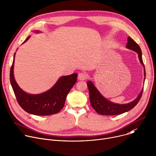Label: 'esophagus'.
<instances>
[{"mask_svg": "<svg viewBox=\"0 0 156 156\" xmlns=\"http://www.w3.org/2000/svg\"><path fill=\"white\" fill-rule=\"evenodd\" d=\"M78 78L79 80H81V81L86 80L87 79V75L85 73H80L78 74Z\"/></svg>", "mask_w": 156, "mask_h": 156, "instance_id": "esophagus-1", "label": "esophagus"}]
</instances>
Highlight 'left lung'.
Here are the masks:
<instances>
[{
	"instance_id": "1",
	"label": "left lung",
	"mask_w": 156,
	"mask_h": 156,
	"mask_svg": "<svg viewBox=\"0 0 156 156\" xmlns=\"http://www.w3.org/2000/svg\"><path fill=\"white\" fill-rule=\"evenodd\" d=\"M126 48L135 51L137 53L140 62L143 65L144 67V75L145 80L146 70L142 58V51H141L140 47L134 40H133L130 37H129L127 38V44L126 45ZM87 85L90 93V100L91 105L98 114L101 115H118L132 109L134 106H136V105L139 101L143 92V89L137 97V98H136L133 101L127 104L121 105L112 103L110 101L106 100L98 91V90L96 88L93 83L91 81L87 82Z\"/></svg>"
}]
</instances>
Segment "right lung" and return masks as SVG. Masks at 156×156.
I'll return each mask as SVG.
<instances>
[{
  "label": "right lung",
  "mask_w": 156,
  "mask_h": 156,
  "mask_svg": "<svg viewBox=\"0 0 156 156\" xmlns=\"http://www.w3.org/2000/svg\"><path fill=\"white\" fill-rule=\"evenodd\" d=\"M38 33L39 31H36ZM30 38L28 37L25 42ZM13 60L10 68V81L17 102L21 108L30 114L48 116L59 112L63 108L66 96L77 80V73L63 76L48 91L38 94H30L23 91L16 83L13 76Z\"/></svg>",
  "instance_id": "right-lung-1"
}]
</instances>
